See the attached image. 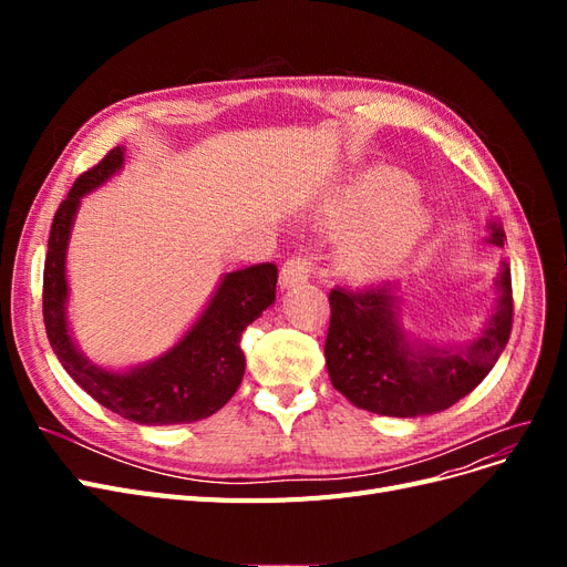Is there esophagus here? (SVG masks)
Returning <instances> with one entry per match:
<instances>
[{"label":"esophagus","mask_w":567,"mask_h":567,"mask_svg":"<svg viewBox=\"0 0 567 567\" xmlns=\"http://www.w3.org/2000/svg\"><path fill=\"white\" fill-rule=\"evenodd\" d=\"M315 271V257L310 255H296L290 257V260L281 267V286L284 288H290V286H298V284H305L307 279L312 277Z\"/></svg>","instance_id":"1"}]
</instances>
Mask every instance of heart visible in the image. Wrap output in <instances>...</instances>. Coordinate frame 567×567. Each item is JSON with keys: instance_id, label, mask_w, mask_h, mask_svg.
Instances as JSON below:
<instances>
[{"instance_id": "heart-1", "label": "heart", "mask_w": 567, "mask_h": 567, "mask_svg": "<svg viewBox=\"0 0 567 567\" xmlns=\"http://www.w3.org/2000/svg\"><path fill=\"white\" fill-rule=\"evenodd\" d=\"M414 186L392 169H371L326 205V225L352 227L338 246L340 269L375 279L404 262L427 231V215L411 200Z\"/></svg>"}]
</instances>
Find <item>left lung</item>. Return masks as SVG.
<instances>
[{
  "label": "left lung",
  "mask_w": 567,
  "mask_h": 567,
  "mask_svg": "<svg viewBox=\"0 0 567 567\" xmlns=\"http://www.w3.org/2000/svg\"><path fill=\"white\" fill-rule=\"evenodd\" d=\"M489 241L504 246L502 227L492 225ZM496 288L499 302L471 348L414 352L398 326V286H336L329 293L331 321L323 348L333 388L354 406L381 416L411 419L450 409L483 383L508 342L513 326L508 267L496 279Z\"/></svg>",
  "instance_id": "obj_1"
}]
</instances>
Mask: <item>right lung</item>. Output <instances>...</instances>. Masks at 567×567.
<instances>
[{"instance_id":"obj_1","label":"right lung","mask_w":567,"mask_h":567,"mask_svg":"<svg viewBox=\"0 0 567 567\" xmlns=\"http://www.w3.org/2000/svg\"><path fill=\"white\" fill-rule=\"evenodd\" d=\"M123 165V148H111L87 173H82L51 221L42 281L44 329L71 379L113 414L142 425L194 423L225 406L244 381L246 357L238 342L277 296L279 269L274 262L227 274L208 310L200 315L165 357L130 373L104 371L73 346L65 323V246L80 198L104 184Z\"/></svg>"}]
</instances>
